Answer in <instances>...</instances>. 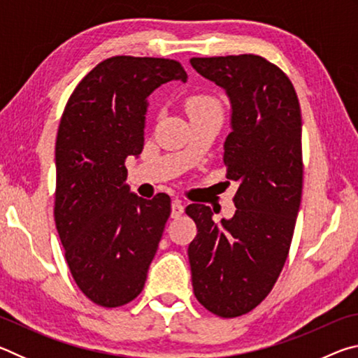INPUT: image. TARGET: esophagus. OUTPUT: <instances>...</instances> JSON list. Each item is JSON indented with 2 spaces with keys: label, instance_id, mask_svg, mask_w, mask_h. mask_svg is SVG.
I'll use <instances>...</instances> for the list:
<instances>
[{
  "label": "esophagus",
  "instance_id": "34e87169",
  "mask_svg": "<svg viewBox=\"0 0 358 358\" xmlns=\"http://www.w3.org/2000/svg\"><path fill=\"white\" fill-rule=\"evenodd\" d=\"M183 211H185L183 203H181V201H178V199H175V201L172 202V217L173 220H177V217L183 215Z\"/></svg>",
  "mask_w": 358,
  "mask_h": 358
}]
</instances>
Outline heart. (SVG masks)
Returning a JSON list of instances; mask_svg holds the SVG:
<instances>
[{"instance_id":"obj_1","label":"heart","mask_w":358,"mask_h":358,"mask_svg":"<svg viewBox=\"0 0 358 358\" xmlns=\"http://www.w3.org/2000/svg\"><path fill=\"white\" fill-rule=\"evenodd\" d=\"M186 112L189 113V117H197V115L203 113H221V106L215 98L205 94L191 96L186 101Z\"/></svg>"}]
</instances>
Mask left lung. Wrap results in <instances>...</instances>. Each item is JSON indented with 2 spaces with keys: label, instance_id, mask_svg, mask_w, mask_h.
<instances>
[{
  "label": "left lung",
  "instance_id": "8db88e82",
  "mask_svg": "<svg viewBox=\"0 0 358 358\" xmlns=\"http://www.w3.org/2000/svg\"><path fill=\"white\" fill-rule=\"evenodd\" d=\"M232 102L224 143L227 178L237 181L232 220H211L191 203L197 226L187 248L194 295L220 317H238L265 300L292 243L303 189L301 112L289 77L259 55L191 58Z\"/></svg>",
  "mask_w": 358,
  "mask_h": 358
}]
</instances>
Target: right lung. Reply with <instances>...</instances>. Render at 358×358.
<instances>
[{
	"instance_id": "obj_1",
	"label": "right lung",
	"mask_w": 358,
	"mask_h": 358,
	"mask_svg": "<svg viewBox=\"0 0 358 358\" xmlns=\"http://www.w3.org/2000/svg\"><path fill=\"white\" fill-rule=\"evenodd\" d=\"M186 78L175 59L112 57L82 78L64 107L53 215L72 278L99 306L126 305L147 281L171 197L132 194L124 162L143 150L148 96Z\"/></svg>"
}]
</instances>
